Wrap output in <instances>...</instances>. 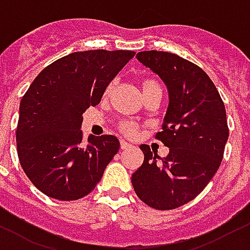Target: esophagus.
<instances>
[{"mask_svg":"<svg viewBox=\"0 0 250 250\" xmlns=\"http://www.w3.org/2000/svg\"><path fill=\"white\" fill-rule=\"evenodd\" d=\"M131 147H132V146H131L130 143L125 142V140H122V142H120V148L122 149H128V148H131Z\"/></svg>","mask_w":250,"mask_h":250,"instance_id":"esophagus-1","label":"esophagus"}]
</instances>
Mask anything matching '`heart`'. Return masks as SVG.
Here are the masks:
<instances>
[{
	"label": "heart",
	"mask_w": 250,
	"mask_h": 250,
	"mask_svg": "<svg viewBox=\"0 0 250 250\" xmlns=\"http://www.w3.org/2000/svg\"><path fill=\"white\" fill-rule=\"evenodd\" d=\"M146 82H151V81H146ZM120 131H122L125 136H130L131 138V136H135V135L138 134V125H135L134 122L125 120V122H122V123H120Z\"/></svg>",
	"instance_id": "b5f03b06"
}]
</instances>
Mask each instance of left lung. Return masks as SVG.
Instances as JSON below:
<instances>
[{"mask_svg": "<svg viewBox=\"0 0 250 250\" xmlns=\"http://www.w3.org/2000/svg\"><path fill=\"white\" fill-rule=\"evenodd\" d=\"M138 61L166 83L169 104L155 135L169 153L162 160L142 144L143 164L131 176L146 204L169 210L193 200L219 169L229 128L217 88L197 64L167 51H140Z\"/></svg>", "mask_w": 250, "mask_h": 250, "instance_id": "left-lung-1", "label": "left lung"}]
</instances>
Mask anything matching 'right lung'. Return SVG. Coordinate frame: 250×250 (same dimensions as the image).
Segmentation results:
<instances>
[{"instance_id":"1","label":"right lung","mask_w":250,"mask_h":250,"mask_svg":"<svg viewBox=\"0 0 250 250\" xmlns=\"http://www.w3.org/2000/svg\"><path fill=\"white\" fill-rule=\"evenodd\" d=\"M131 50L77 51L41 71L22 97L17 125L21 167L42 193L71 201L87 196L119 151L114 135L83 138L82 115L134 58Z\"/></svg>"}]
</instances>
